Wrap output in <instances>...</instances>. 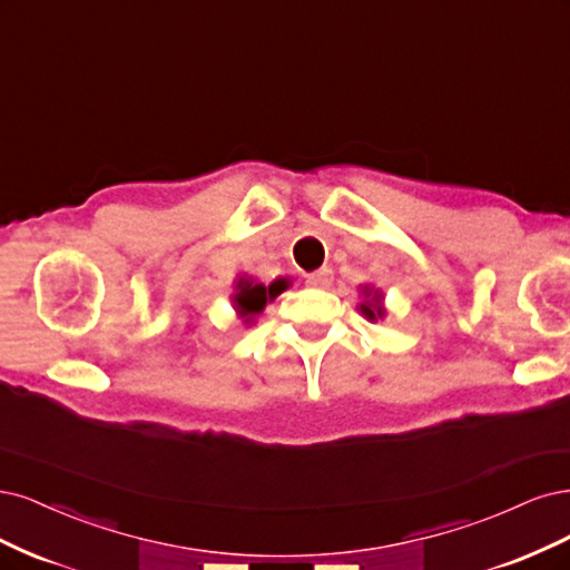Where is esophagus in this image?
<instances>
[{"label":"esophagus","instance_id":"esophagus-1","mask_svg":"<svg viewBox=\"0 0 570 570\" xmlns=\"http://www.w3.org/2000/svg\"><path fill=\"white\" fill-rule=\"evenodd\" d=\"M305 282H307V286H312V288H326L328 284H332V269H317V272H312V274H307Z\"/></svg>","mask_w":570,"mask_h":570}]
</instances>
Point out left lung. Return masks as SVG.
Listing matches in <instances>:
<instances>
[{
  "label": "left lung",
  "instance_id": "left-lung-1",
  "mask_svg": "<svg viewBox=\"0 0 570 570\" xmlns=\"http://www.w3.org/2000/svg\"><path fill=\"white\" fill-rule=\"evenodd\" d=\"M362 293V303H360V312L370 320V322H379L385 317V307H383V293L374 286H360Z\"/></svg>",
  "mask_w": 570,
  "mask_h": 570
}]
</instances>
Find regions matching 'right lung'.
Segmentation results:
<instances>
[{
  "mask_svg": "<svg viewBox=\"0 0 570 570\" xmlns=\"http://www.w3.org/2000/svg\"><path fill=\"white\" fill-rule=\"evenodd\" d=\"M286 288L284 279L272 282L269 286L253 282L250 277H238L236 286H234V307H236V315L242 317L246 324L253 322L255 315H261L265 309L267 301H274L279 296V293Z\"/></svg>",
  "mask_w": 570,
  "mask_h": 570,
  "instance_id": "add662e5",
  "label": "right lung"
}]
</instances>
